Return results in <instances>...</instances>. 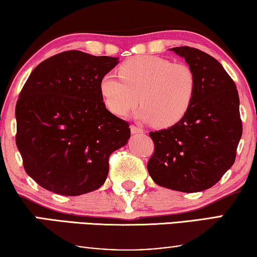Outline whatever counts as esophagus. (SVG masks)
<instances>
[{"instance_id":"obj_1","label":"esophagus","mask_w":257,"mask_h":257,"mask_svg":"<svg viewBox=\"0 0 257 257\" xmlns=\"http://www.w3.org/2000/svg\"><path fill=\"white\" fill-rule=\"evenodd\" d=\"M130 128H131L132 133H143V130L136 125H131L130 126Z\"/></svg>"}]
</instances>
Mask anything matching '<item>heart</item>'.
I'll use <instances>...</instances> for the list:
<instances>
[{"label": "heart", "instance_id": "obj_1", "mask_svg": "<svg viewBox=\"0 0 257 257\" xmlns=\"http://www.w3.org/2000/svg\"><path fill=\"white\" fill-rule=\"evenodd\" d=\"M118 73L101 77L99 93L107 110L119 117L127 114L140 99L137 118L166 128L178 124L194 101L196 76L185 63L140 55L122 62Z\"/></svg>", "mask_w": 257, "mask_h": 257}]
</instances>
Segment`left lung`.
Segmentation results:
<instances>
[{"instance_id":"1","label":"left lung","mask_w":257,"mask_h":257,"mask_svg":"<svg viewBox=\"0 0 257 257\" xmlns=\"http://www.w3.org/2000/svg\"><path fill=\"white\" fill-rule=\"evenodd\" d=\"M171 51L184 57L195 72L196 92L178 124L150 132L154 153L147 171L161 187L201 192L233 166L242 136L240 99L234 80L212 56L189 47Z\"/></svg>"}]
</instances>
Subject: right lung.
I'll return each instance as SVG.
<instances>
[{
    "label": "right lung",
    "mask_w": 257,
    "mask_h": 257,
    "mask_svg": "<svg viewBox=\"0 0 257 257\" xmlns=\"http://www.w3.org/2000/svg\"><path fill=\"white\" fill-rule=\"evenodd\" d=\"M118 58L64 51L38 64L16 103V145L27 174L56 194L96 191L111 153L127 144V121L105 107L99 80Z\"/></svg>",
    "instance_id": "1"
}]
</instances>
